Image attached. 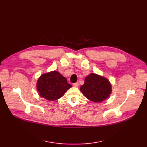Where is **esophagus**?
Masks as SVG:
<instances>
[{"label":"esophagus","instance_id":"1","mask_svg":"<svg viewBox=\"0 0 147 147\" xmlns=\"http://www.w3.org/2000/svg\"><path fill=\"white\" fill-rule=\"evenodd\" d=\"M73 85L74 87H78L79 85V82H76V83H73Z\"/></svg>","mask_w":147,"mask_h":147}]
</instances>
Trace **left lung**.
Wrapping results in <instances>:
<instances>
[{"instance_id":"1","label":"left lung","mask_w":147,"mask_h":147,"mask_svg":"<svg viewBox=\"0 0 147 147\" xmlns=\"http://www.w3.org/2000/svg\"><path fill=\"white\" fill-rule=\"evenodd\" d=\"M80 91L88 99L94 102H100L109 97L112 89L111 83L107 78L91 73L84 79Z\"/></svg>"}]
</instances>
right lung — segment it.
<instances>
[{
  "label": "right lung",
  "mask_w": 147,
  "mask_h": 147,
  "mask_svg": "<svg viewBox=\"0 0 147 147\" xmlns=\"http://www.w3.org/2000/svg\"><path fill=\"white\" fill-rule=\"evenodd\" d=\"M36 87L40 96L48 101H55L63 96L72 86L59 72L52 71L41 75Z\"/></svg>",
  "instance_id": "obj_1"
}]
</instances>
